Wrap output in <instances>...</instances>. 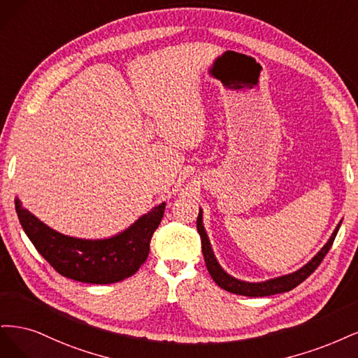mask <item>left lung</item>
<instances>
[{
  "mask_svg": "<svg viewBox=\"0 0 358 358\" xmlns=\"http://www.w3.org/2000/svg\"><path fill=\"white\" fill-rule=\"evenodd\" d=\"M196 227H198V232L201 235V242H202V252H203V259H205V264L206 269H208L211 278L215 281V284L218 287H222L223 290L229 292V293H235V294H241V296H250V297H263V296H272V294H278V293H285L293 290L294 287H297L301 282H303L308 276L313 273L318 266L320 263L322 262V259L326 257V255L329 252V250L333 245V241L338 235V230L341 227V223L334 229V232L331 234L330 239L327 241V244L322 247L318 255L310 260L309 263H306L303 268H301L299 271L290 273V275H284L280 276V278H273L269 281L264 282H245V281H239L234 276H230L229 273H226L220 264H218L214 252L211 250V244L210 239L206 236V232L202 224V211H199L198 220H196Z\"/></svg>",
  "mask_w": 358,
  "mask_h": 358,
  "instance_id": "obj_1",
  "label": "left lung"
}]
</instances>
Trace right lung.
Listing matches in <instances>:
<instances>
[{
  "label": "right lung",
  "instance_id": "obj_1",
  "mask_svg": "<svg viewBox=\"0 0 358 358\" xmlns=\"http://www.w3.org/2000/svg\"><path fill=\"white\" fill-rule=\"evenodd\" d=\"M19 222L40 255L66 278L87 284H111L129 278L147 260L150 241L160 224L165 202L140 217L129 229L108 239H78L45 226L15 201Z\"/></svg>",
  "mask_w": 358,
  "mask_h": 358
}]
</instances>
